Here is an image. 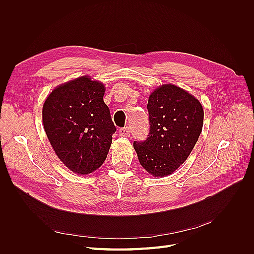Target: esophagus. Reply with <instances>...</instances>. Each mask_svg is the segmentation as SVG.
Here are the masks:
<instances>
[{"label": "esophagus", "instance_id": "esophagus-1", "mask_svg": "<svg viewBox=\"0 0 254 254\" xmlns=\"http://www.w3.org/2000/svg\"><path fill=\"white\" fill-rule=\"evenodd\" d=\"M119 132L122 136H129L130 135V127H123L119 130Z\"/></svg>", "mask_w": 254, "mask_h": 254}]
</instances>
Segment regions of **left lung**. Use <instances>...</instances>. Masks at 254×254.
Instances as JSON below:
<instances>
[{
	"mask_svg": "<svg viewBox=\"0 0 254 254\" xmlns=\"http://www.w3.org/2000/svg\"><path fill=\"white\" fill-rule=\"evenodd\" d=\"M149 132L133 147L141 165L150 175H171L193 150L203 124V109L193 95L174 84L151 93L147 104Z\"/></svg>",
	"mask_w": 254,
	"mask_h": 254,
	"instance_id": "1",
	"label": "left lung"
}]
</instances>
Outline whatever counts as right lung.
<instances>
[{
    "mask_svg": "<svg viewBox=\"0 0 254 254\" xmlns=\"http://www.w3.org/2000/svg\"><path fill=\"white\" fill-rule=\"evenodd\" d=\"M104 93V84L82 76L52 91L43 105L51 145L64 164L79 175L104 163L117 131Z\"/></svg>",
    "mask_w": 254,
    "mask_h": 254,
    "instance_id": "1",
    "label": "right lung"
}]
</instances>
